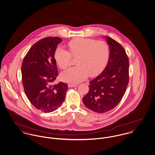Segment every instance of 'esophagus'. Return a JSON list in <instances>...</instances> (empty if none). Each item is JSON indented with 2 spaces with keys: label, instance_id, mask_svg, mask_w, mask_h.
I'll return each instance as SVG.
<instances>
[{
  "label": "esophagus",
  "instance_id": "obj_1",
  "mask_svg": "<svg viewBox=\"0 0 155 155\" xmlns=\"http://www.w3.org/2000/svg\"><path fill=\"white\" fill-rule=\"evenodd\" d=\"M78 86V84H74V83H69L68 84V86L69 87H77Z\"/></svg>",
  "mask_w": 155,
  "mask_h": 155
}]
</instances>
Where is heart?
Returning a JSON list of instances; mask_svg holds the SVG:
<instances>
[{
	"label": "heart",
	"mask_w": 155,
	"mask_h": 155,
	"mask_svg": "<svg viewBox=\"0 0 155 155\" xmlns=\"http://www.w3.org/2000/svg\"><path fill=\"white\" fill-rule=\"evenodd\" d=\"M68 45L70 52L61 47H58L54 52L55 62L62 69L70 66L72 56L76 58L78 65L61 74V78L64 81L79 83L89 75L95 76L103 71L108 62L110 51L104 41L77 38L69 41Z\"/></svg>",
	"instance_id": "1"
}]
</instances>
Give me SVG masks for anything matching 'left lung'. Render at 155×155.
Returning a JSON list of instances; mask_svg holds the SVG:
<instances>
[{
    "label": "left lung",
    "instance_id": "1",
    "mask_svg": "<svg viewBox=\"0 0 155 155\" xmlns=\"http://www.w3.org/2000/svg\"><path fill=\"white\" fill-rule=\"evenodd\" d=\"M110 55L104 71L89 82V90L83 103L91 111L103 113L121 101L129 81V59L124 48L114 39L106 37Z\"/></svg>",
    "mask_w": 155,
    "mask_h": 155
}]
</instances>
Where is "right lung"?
Wrapping results in <instances>:
<instances>
[{"instance_id": "add662e5", "label": "right lung", "mask_w": 155, "mask_h": 155, "mask_svg": "<svg viewBox=\"0 0 155 155\" xmlns=\"http://www.w3.org/2000/svg\"><path fill=\"white\" fill-rule=\"evenodd\" d=\"M62 39L50 37L37 41L29 49L21 66L25 93L37 109L45 113L56 110L65 99V83H52L58 74L54 52Z\"/></svg>"}]
</instances>
